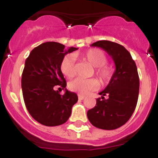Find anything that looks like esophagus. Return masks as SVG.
<instances>
[{"mask_svg": "<svg viewBox=\"0 0 158 158\" xmlns=\"http://www.w3.org/2000/svg\"><path fill=\"white\" fill-rule=\"evenodd\" d=\"M85 98V96H82V95H81V94L78 95V99H79L80 100H84Z\"/></svg>", "mask_w": 158, "mask_h": 158, "instance_id": "1", "label": "esophagus"}]
</instances>
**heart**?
Wrapping results in <instances>:
<instances>
[{
	"label": "heart",
	"instance_id": "b5f03b06",
	"mask_svg": "<svg viewBox=\"0 0 158 158\" xmlns=\"http://www.w3.org/2000/svg\"><path fill=\"white\" fill-rule=\"evenodd\" d=\"M80 57L85 61L94 66L95 73L99 77L103 83H107L110 81L112 76V68L107 65V58L100 49H89L80 54ZM60 69L64 76L67 77H73L76 74V63L75 58L72 54H68L63 57L60 63ZM100 86L98 80L96 78L91 79H82L77 78L69 82V88L70 90L80 94H87L96 90Z\"/></svg>",
	"mask_w": 158,
	"mask_h": 158
}]
</instances>
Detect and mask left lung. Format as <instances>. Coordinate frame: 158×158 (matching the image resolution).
Returning <instances> with one entry per match:
<instances>
[{
  "label": "left lung",
  "instance_id": "obj_1",
  "mask_svg": "<svg viewBox=\"0 0 158 158\" xmlns=\"http://www.w3.org/2000/svg\"><path fill=\"white\" fill-rule=\"evenodd\" d=\"M100 47L112 58L115 70L107 87L100 92L101 98L89 110L87 116L93 126L103 130H115L131 118L138 102L139 77L135 61L123 46L114 42L101 40L92 44ZM108 96V99L104 96Z\"/></svg>",
  "mask_w": 158,
  "mask_h": 158
}]
</instances>
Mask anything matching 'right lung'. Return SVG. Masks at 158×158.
Returning a JSON list of instances; mask_svg holds the SVG:
<instances>
[{
    "mask_svg": "<svg viewBox=\"0 0 158 158\" xmlns=\"http://www.w3.org/2000/svg\"><path fill=\"white\" fill-rule=\"evenodd\" d=\"M76 50H65L63 44L47 42L35 47L25 61L21 79L24 104L32 118L44 126L65 123L77 102V95L65 89L66 81L60 69L63 57ZM56 87L65 89V93L55 91Z\"/></svg>",
    "mask_w": 158,
    "mask_h": 158,
    "instance_id": "add662e5",
    "label": "right lung"
}]
</instances>
